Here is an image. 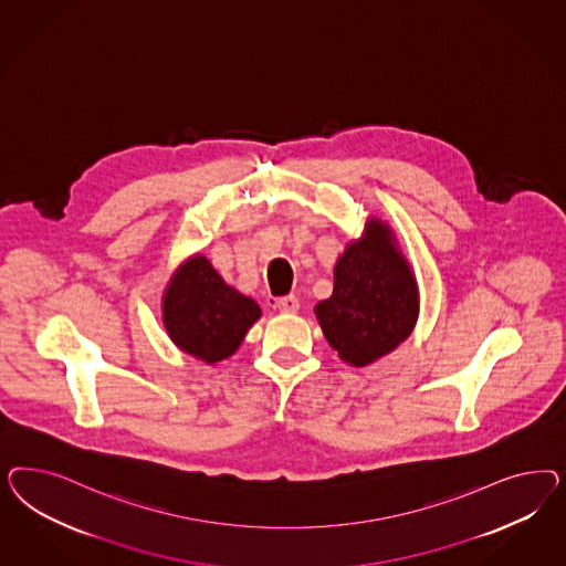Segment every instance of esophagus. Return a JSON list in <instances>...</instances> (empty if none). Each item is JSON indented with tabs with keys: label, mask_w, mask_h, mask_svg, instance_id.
Masks as SVG:
<instances>
[{
	"label": "esophagus",
	"mask_w": 566,
	"mask_h": 566,
	"mask_svg": "<svg viewBox=\"0 0 566 566\" xmlns=\"http://www.w3.org/2000/svg\"><path fill=\"white\" fill-rule=\"evenodd\" d=\"M275 307L280 308L282 313H296L301 305H298V298H296L294 294H289V296L277 298V301H275Z\"/></svg>",
	"instance_id": "34e87169"
}]
</instances>
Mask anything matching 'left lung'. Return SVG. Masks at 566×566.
Masks as SVG:
<instances>
[{
    "instance_id": "1",
    "label": "left lung",
    "mask_w": 566,
    "mask_h": 566,
    "mask_svg": "<svg viewBox=\"0 0 566 566\" xmlns=\"http://www.w3.org/2000/svg\"><path fill=\"white\" fill-rule=\"evenodd\" d=\"M315 317L338 357L365 367L395 353L419 319V284L388 222L369 216L334 265V292Z\"/></svg>"
}]
</instances>
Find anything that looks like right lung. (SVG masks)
Returning a JSON list of instances; mask_svg holds the SVG:
<instances>
[{"instance_id":"obj_1","label":"right lung","mask_w":566,"mask_h":566,"mask_svg":"<svg viewBox=\"0 0 566 566\" xmlns=\"http://www.w3.org/2000/svg\"><path fill=\"white\" fill-rule=\"evenodd\" d=\"M259 317L258 303L226 284L201 253L176 268L161 294V319L171 343L207 365L232 357Z\"/></svg>"}]
</instances>
